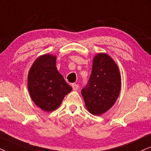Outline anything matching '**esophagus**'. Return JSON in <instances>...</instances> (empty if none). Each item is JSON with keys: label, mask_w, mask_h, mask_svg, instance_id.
<instances>
[{"label": "esophagus", "mask_w": 151, "mask_h": 151, "mask_svg": "<svg viewBox=\"0 0 151 151\" xmlns=\"http://www.w3.org/2000/svg\"><path fill=\"white\" fill-rule=\"evenodd\" d=\"M72 89L74 90H77L79 89V85L78 84H76V83H73L72 85Z\"/></svg>", "instance_id": "34e87169"}]
</instances>
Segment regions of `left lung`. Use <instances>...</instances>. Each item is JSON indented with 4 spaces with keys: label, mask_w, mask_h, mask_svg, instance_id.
<instances>
[{
    "label": "left lung",
    "mask_w": 151,
    "mask_h": 151,
    "mask_svg": "<svg viewBox=\"0 0 151 151\" xmlns=\"http://www.w3.org/2000/svg\"><path fill=\"white\" fill-rule=\"evenodd\" d=\"M120 89L121 77L115 62L106 54L95 56L91 75L81 90L88 111L94 115L108 111L115 103Z\"/></svg>",
    "instance_id": "left-lung-1"
}]
</instances>
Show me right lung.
<instances>
[{"instance_id":"add662e5","label":"right lung","mask_w":151,"mask_h":151,"mask_svg":"<svg viewBox=\"0 0 151 151\" xmlns=\"http://www.w3.org/2000/svg\"><path fill=\"white\" fill-rule=\"evenodd\" d=\"M27 87L32 101L42 110L51 112L61 105L72 90L56 67V57L45 55L38 58L28 74Z\"/></svg>"}]
</instances>
